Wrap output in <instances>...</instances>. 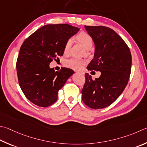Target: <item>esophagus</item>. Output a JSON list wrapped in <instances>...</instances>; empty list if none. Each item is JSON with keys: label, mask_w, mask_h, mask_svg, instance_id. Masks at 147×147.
Returning a JSON list of instances; mask_svg holds the SVG:
<instances>
[{"label": "esophagus", "mask_w": 147, "mask_h": 147, "mask_svg": "<svg viewBox=\"0 0 147 147\" xmlns=\"http://www.w3.org/2000/svg\"><path fill=\"white\" fill-rule=\"evenodd\" d=\"M77 73H79V74H83V75H84V72H81V71H77Z\"/></svg>", "instance_id": "obj_1"}]
</instances>
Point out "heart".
<instances>
[{"instance_id": "obj_1", "label": "heart", "mask_w": 147, "mask_h": 147, "mask_svg": "<svg viewBox=\"0 0 147 147\" xmlns=\"http://www.w3.org/2000/svg\"><path fill=\"white\" fill-rule=\"evenodd\" d=\"M76 41L82 44L85 49V53L88 54L89 50L91 49L93 46V39L89 34L85 32H80L77 34L76 36ZM73 43V40L71 39H68L65 42V44L63 48V53L64 55H67L70 51L71 47ZM85 62L84 60L78 59V58H71L66 60L65 62V65L68 67L74 69V70H80L85 65Z\"/></svg>"}]
</instances>
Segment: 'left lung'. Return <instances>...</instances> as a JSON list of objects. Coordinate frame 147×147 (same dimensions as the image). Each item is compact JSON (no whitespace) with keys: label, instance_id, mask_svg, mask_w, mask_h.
I'll return each instance as SVG.
<instances>
[{"label":"left lung","instance_id":"8db88e82","mask_svg":"<svg viewBox=\"0 0 147 147\" xmlns=\"http://www.w3.org/2000/svg\"><path fill=\"white\" fill-rule=\"evenodd\" d=\"M95 45L94 58L87 69L100 71L94 80L85 73L82 90V100L93 109L105 108L123 91L131 71L132 56L129 47L118 33L105 26H85Z\"/></svg>","mask_w":147,"mask_h":147}]
</instances>
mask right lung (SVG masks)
Returning <instances> with one entry per match:
<instances>
[{"instance_id":"obj_1","label":"right lung","mask_w":147,"mask_h":147,"mask_svg":"<svg viewBox=\"0 0 147 147\" xmlns=\"http://www.w3.org/2000/svg\"><path fill=\"white\" fill-rule=\"evenodd\" d=\"M79 30L67 24H48L23 42L16 67L18 84L31 102L47 107L57 101L58 90L74 72L66 67L55 71L49 63L63 55L65 42Z\"/></svg>"}]
</instances>
